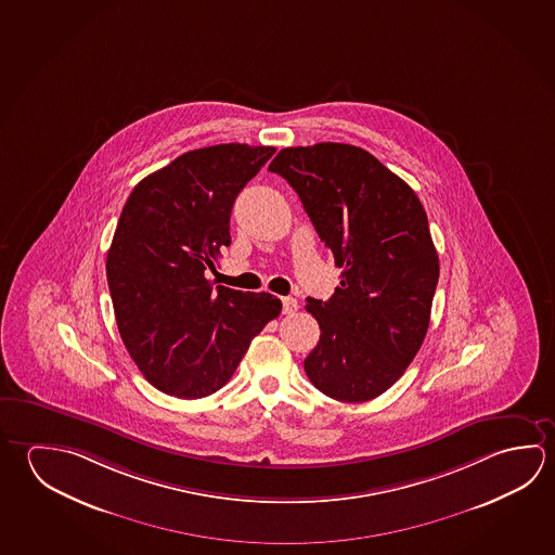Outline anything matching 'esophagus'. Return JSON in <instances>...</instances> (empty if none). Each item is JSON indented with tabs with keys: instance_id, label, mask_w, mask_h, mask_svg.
I'll list each match as a JSON object with an SVG mask.
<instances>
[{
	"instance_id": "esophagus-1",
	"label": "esophagus",
	"mask_w": 555,
	"mask_h": 555,
	"mask_svg": "<svg viewBox=\"0 0 555 555\" xmlns=\"http://www.w3.org/2000/svg\"><path fill=\"white\" fill-rule=\"evenodd\" d=\"M296 310H298V301L294 300V298H282V313L292 315Z\"/></svg>"
}]
</instances>
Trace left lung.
Segmentation results:
<instances>
[{
  "label": "left lung",
  "instance_id": "obj_1",
  "mask_svg": "<svg viewBox=\"0 0 555 555\" xmlns=\"http://www.w3.org/2000/svg\"><path fill=\"white\" fill-rule=\"evenodd\" d=\"M269 171L298 193L343 269L330 300L308 298L321 335L304 370L330 398H378L427 335L440 271L427 212L403 179L350 144L284 147Z\"/></svg>",
  "mask_w": 555,
  "mask_h": 555
}]
</instances>
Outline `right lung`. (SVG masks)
I'll list each match as a JSON object with an SVG mask.
<instances>
[{"label":"right lung","mask_w":555,"mask_h":555,"mask_svg":"<svg viewBox=\"0 0 555 555\" xmlns=\"http://www.w3.org/2000/svg\"><path fill=\"white\" fill-rule=\"evenodd\" d=\"M273 154L234 142L186 152L142 179L120 212L107 254L118 333L144 378L167 396L218 391L281 313L273 294L206 279L220 247L232 244L235 196Z\"/></svg>","instance_id":"obj_1"}]
</instances>
